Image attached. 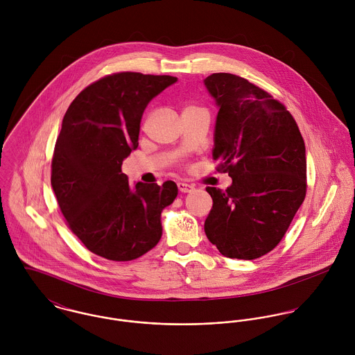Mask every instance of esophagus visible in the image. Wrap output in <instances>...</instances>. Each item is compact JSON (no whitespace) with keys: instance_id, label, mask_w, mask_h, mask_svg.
Here are the masks:
<instances>
[{"instance_id":"obj_1","label":"esophagus","mask_w":355,"mask_h":355,"mask_svg":"<svg viewBox=\"0 0 355 355\" xmlns=\"http://www.w3.org/2000/svg\"><path fill=\"white\" fill-rule=\"evenodd\" d=\"M178 189H179L180 193H191L194 190V186L189 184V183H184V182H179Z\"/></svg>"}]
</instances>
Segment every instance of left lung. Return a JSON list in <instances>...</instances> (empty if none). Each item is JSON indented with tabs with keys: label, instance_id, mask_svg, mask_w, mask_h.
Segmentation results:
<instances>
[{
	"label": "left lung",
	"instance_id": "1",
	"mask_svg": "<svg viewBox=\"0 0 355 355\" xmlns=\"http://www.w3.org/2000/svg\"><path fill=\"white\" fill-rule=\"evenodd\" d=\"M218 107L213 159L228 172L213 200L205 234L228 258L254 259L273 250L306 196V150L291 113L270 94L232 73L203 80Z\"/></svg>",
	"mask_w": 355,
	"mask_h": 355
}]
</instances>
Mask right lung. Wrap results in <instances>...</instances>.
<instances>
[{
	"label": "right lung",
	"mask_w": 355,
	"mask_h": 355,
	"mask_svg": "<svg viewBox=\"0 0 355 355\" xmlns=\"http://www.w3.org/2000/svg\"><path fill=\"white\" fill-rule=\"evenodd\" d=\"M178 78L121 72L86 87L69 105L51 161V187L71 231L112 261L150 252L162 235L161 213L178 186L131 184L121 164L138 148L149 102Z\"/></svg>",
	"instance_id": "obj_1"
}]
</instances>
